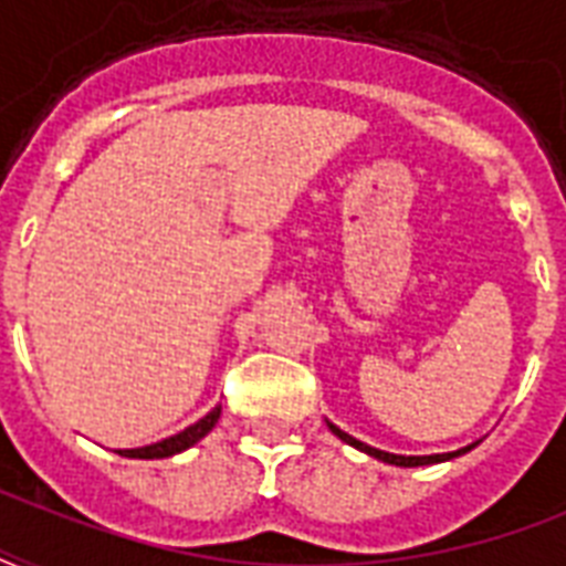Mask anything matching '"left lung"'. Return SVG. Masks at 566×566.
Instances as JSON below:
<instances>
[{"label":"left lung","mask_w":566,"mask_h":566,"mask_svg":"<svg viewBox=\"0 0 566 566\" xmlns=\"http://www.w3.org/2000/svg\"><path fill=\"white\" fill-rule=\"evenodd\" d=\"M328 429H332V434H337V438L344 440V443H349V447L361 449V452H367V455L376 458V461H385V464H394V467L440 464V461H452V458L464 455V452H470V449H473V447H479V440H475V443H470V447L455 449V452H438V455H394V452H385V449H376V447H370V443H364V440L353 438V434H346L344 429H337L335 422H328Z\"/></svg>","instance_id":"obj_1"}]
</instances>
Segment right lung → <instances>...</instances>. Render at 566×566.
<instances>
[{"instance_id":"obj_1","label":"right lung","mask_w":566,"mask_h":566,"mask_svg":"<svg viewBox=\"0 0 566 566\" xmlns=\"http://www.w3.org/2000/svg\"><path fill=\"white\" fill-rule=\"evenodd\" d=\"M220 405L217 408H211V411L205 413L202 420H196L193 426H188L185 431H179V434H172V438H164L158 440V443H149V447H137V449H117L119 455L123 458H172L179 455V452H185V449H190L193 443H199V440L208 434V431L217 426V420H220Z\"/></svg>"}]
</instances>
